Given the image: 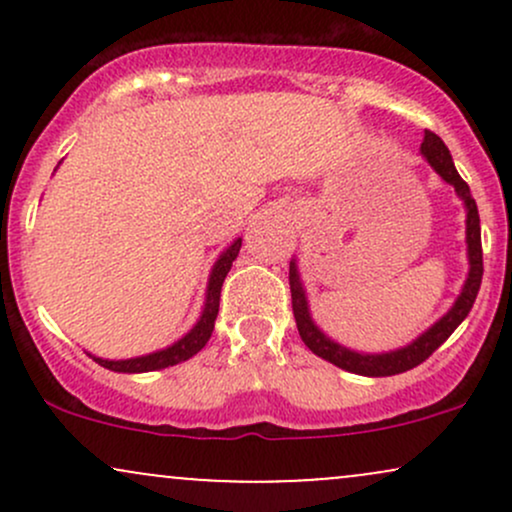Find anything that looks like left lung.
Returning <instances> with one entry per match:
<instances>
[{"instance_id":"left-lung-1","label":"left lung","mask_w":512,"mask_h":512,"mask_svg":"<svg viewBox=\"0 0 512 512\" xmlns=\"http://www.w3.org/2000/svg\"><path fill=\"white\" fill-rule=\"evenodd\" d=\"M421 154L431 168L443 178L448 185L455 187L457 197L464 202L467 209V257H469V274L464 281L460 296L452 303V308L445 313L436 325H431L428 330L416 337L414 342L402 346V349L385 351V354H358L354 349H346V346L337 344L334 339L327 337L320 327L315 325L313 317H310L308 298H305V289L301 274H298L296 260L289 264V284H291V305H293V317H296V327L301 339L313 351L315 356L325 358V361L334 363V366L349 370L356 375H368V378H385V375H397L404 370L416 368L419 363H424L433 351L438 349L452 332L457 330V325L469 315L474 301H477V293L481 286V276H484V260H481V226H479V209L474 202L469 185L460 178L448 146L443 144V139L433 132H424V142H421Z\"/></svg>"}]
</instances>
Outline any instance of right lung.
Instances as JSON below:
<instances>
[{"label":"right lung","instance_id":"1","mask_svg":"<svg viewBox=\"0 0 512 512\" xmlns=\"http://www.w3.org/2000/svg\"><path fill=\"white\" fill-rule=\"evenodd\" d=\"M240 243L243 240L236 238L226 250L221 252V257L216 260L214 269L209 274V284H207V298H204V310L199 315L197 325L192 327L185 337L178 339L175 344L166 346V349L154 351V354H146V356H137V358H122V361H108V358H98L91 356L98 366L115 370V373H149V370H161V368H170V366H178V363L187 361L202 351L207 346L211 332H214V320L219 315V301H221V286L226 274L231 272V264L238 257L240 252Z\"/></svg>","mask_w":512,"mask_h":512}]
</instances>
